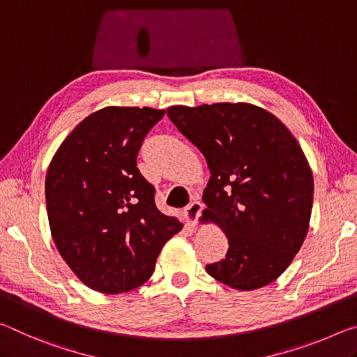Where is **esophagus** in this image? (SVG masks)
I'll list each match as a JSON object with an SVG mask.
<instances>
[{
  "instance_id": "esophagus-1",
  "label": "esophagus",
  "mask_w": 357,
  "mask_h": 357,
  "mask_svg": "<svg viewBox=\"0 0 357 357\" xmlns=\"http://www.w3.org/2000/svg\"><path fill=\"white\" fill-rule=\"evenodd\" d=\"M202 204L201 202H191L188 204V207H185L183 210V217L188 225H196L197 220H199L201 213H202Z\"/></svg>"
}]
</instances>
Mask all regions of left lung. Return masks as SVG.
I'll return each instance as SVG.
<instances>
[{
	"label": "left lung",
	"instance_id": "left-lung-1",
	"mask_svg": "<svg viewBox=\"0 0 357 357\" xmlns=\"http://www.w3.org/2000/svg\"><path fill=\"white\" fill-rule=\"evenodd\" d=\"M172 123L206 156L207 208L226 232V258L206 268L234 289L251 291L286 271L305 241L313 175L301 145L275 115L247 102L167 109Z\"/></svg>",
	"mask_w": 357,
	"mask_h": 357
}]
</instances>
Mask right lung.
I'll return each instance as SVG.
<instances>
[{"mask_svg": "<svg viewBox=\"0 0 357 357\" xmlns=\"http://www.w3.org/2000/svg\"><path fill=\"white\" fill-rule=\"evenodd\" d=\"M165 116L150 107H106L64 139L45 177L52 237L71 271L104 294L147 282L169 238L182 229L156 208L137 169L145 136Z\"/></svg>", "mask_w": 357, "mask_h": 357, "instance_id": "obj_1", "label": "right lung"}]
</instances>
